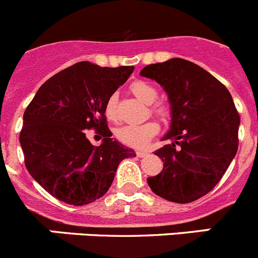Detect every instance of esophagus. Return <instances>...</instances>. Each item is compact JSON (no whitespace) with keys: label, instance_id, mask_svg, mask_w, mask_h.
Instances as JSON below:
<instances>
[{"label":"esophagus","instance_id":"esophagus-1","mask_svg":"<svg viewBox=\"0 0 258 258\" xmlns=\"http://www.w3.org/2000/svg\"><path fill=\"white\" fill-rule=\"evenodd\" d=\"M136 155L139 156V158H144V156H146L148 155V153H146V151H143V150H139L136 153Z\"/></svg>","mask_w":258,"mask_h":258}]
</instances>
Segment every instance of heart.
I'll return each mask as SVG.
<instances>
[{
	"instance_id": "heart-1",
	"label": "heart",
	"mask_w": 258,
	"mask_h": 258,
	"mask_svg": "<svg viewBox=\"0 0 258 258\" xmlns=\"http://www.w3.org/2000/svg\"><path fill=\"white\" fill-rule=\"evenodd\" d=\"M130 90L136 98L150 104V112L156 117L167 119L170 114L169 105L164 102H155L158 98V89L153 84L144 80H136L130 85ZM117 98L114 95L109 96L105 103V115L109 119L117 118ZM159 124L155 121H148L141 124H127V126L118 128L115 132L118 141L132 148H144L149 141L159 132Z\"/></svg>"
}]
</instances>
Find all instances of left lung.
<instances>
[{
  "instance_id": "1",
  "label": "left lung",
  "mask_w": 258,
  "mask_h": 258,
  "mask_svg": "<svg viewBox=\"0 0 258 258\" xmlns=\"http://www.w3.org/2000/svg\"><path fill=\"white\" fill-rule=\"evenodd\" d=\"M141 75L164 88L172 108V140L155 151L163 172L149 177L158 196L188 204L211 191L238 150L240 118L225 85L199 64L183 58L148 64Z\"/></svg>"
}]
</instances>
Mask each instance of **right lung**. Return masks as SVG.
I'll use <instances>...</instances> for the list:
<instances>
[{"instance_id": "add662e5", "label": "right lung", "mask_w": 258, "mask_h": 258, "mask_svg": "<svg viewBox=\"0 0 258 258\" xmlns=\"http://www.w3.org/2000/svg\"><path fill=\"white\" fill-rule=\"evenodd\" d=\"M134 70L78 62L48 79L26 107L20 131L25 167L59 201L83 206L100 199L118 164L136 156L110 137L104 114L108 98ZM91 128L105 137L102 146L86 139L85 130Z\"/></svg>"}]
</instances>
